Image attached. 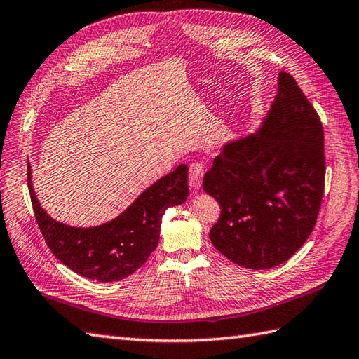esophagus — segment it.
<instances>
[{"instance_id": "1", "label": "esophagus", "mask_w": 359, "mask_h": 359, "mask_svg": "<svg viewBox=\"0 0 359 359\" xmlns=\"http://www.w3.org/2000/svg\"><path fill=\"white\" fill-rule=\"evenodd\" d=\"M205 174L203 165L200 162H193L189 165V171H188V182L189 187L193 189H198L200 185H202V179Z\"/></svg>"}]
</instances>
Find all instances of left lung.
I'll return each instance as SVG.
<instances>
[{"mask_svg":"<svg viewBox=\"0 0 359 359\" xmlns=\"http://www.w3.org/2000/svg\"><path fill=\"white\" fill-rule=\"evenodd\" d=\"M324 176L321 121L297 81L280 72L260 130L228 142L203 177L222 208L212 245L248 269L285 263L312 234Z\"/></svg>","mask_w":359,"mask_h":359,"instance_id":"8db88e82","label":"left lung"}]
</instances>
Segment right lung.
I'll list each match as a JSON object with an SVG mask.
<instances>
[{"label": "right lung", "instance_id": "obj_1", "mask_svg": "<svg viewBox=\"0 0 359 359\" xmlns=\"http://www.w3.org/2000/svg\"><path fill=\"white\" fill-rule=\"evenodd\" d=\"M27 182L38 226L53 255L82 277L102 283L119 281L135 273L157 248L161 220L170 206L188 197V166L179 165L172 172L147 188L121 215L93 228H74L53 220L41 208Z\"/></svg>", "mask_w": 359, "mask_h": 359}]
</instances>
